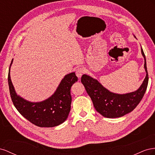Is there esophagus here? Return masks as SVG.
I'll use <instances>...</instances> for the list:
<instances>
[{
	"instance_id": "1",
	"label": "esophagus",
	"mask_w": 155,
	"mask_h": 155,
	"mask_svg": "<svg viewBox=\"0 0 155 155\" xmlns=\"http://www.w3.org/2000/svg\"><path fill=\"white\" fill-rule=\"evenodd\" d=\"M84 72H85V70L84 68H78L76 70V75L78 78H81V77H82V75L83 74V73Z\"/></svg>"
}]
</instances>
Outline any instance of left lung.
<instances>
[{"instance_id":"1","label":"left lung","mask_w":155,"mask_h":155,"mask_svg":"<svg viewBox=\"0 0 155 155\" xmlns=\"http://www.w3.org/2000/svg\"><path fill=\"white\" fill-rule=\"evenodd\" d=\"M134 38L135 36H134ZM141 54L144 58V68L146 76L138 90L125 94H118L110 91L96 79L87 74H83L81 82L89 95L97 112L108 118L122 117L132 112L141 101L147 90L149 77L146 59L142 48Z\"/></svg>"}]
</instances>
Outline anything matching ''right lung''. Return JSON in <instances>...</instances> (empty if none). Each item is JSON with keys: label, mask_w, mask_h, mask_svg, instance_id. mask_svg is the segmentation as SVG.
<instances>
[{"label": "right lung", "mask_w": 155, "mask_h": 155, "mask_svg": "<svg viewBox=\"0 0 155 155\" xmlns=\"http://www.w3.org/2000/svg\"><path fill=\"white\" fill-rule=\"evenodd\" d=\"M12 63L13 59L9 69L8 85L12 102L18 112L30 122L39 127H53L64 123L71 110V87L78 81L75 73L66 74L50 97L41 102L34 103L16 94L10 78Z\"/></svg>", "instance_id": "1"}]
</instances>
